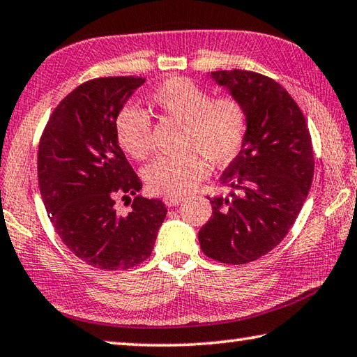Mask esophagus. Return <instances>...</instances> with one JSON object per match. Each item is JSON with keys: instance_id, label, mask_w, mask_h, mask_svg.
<instances>
[{"instance_id": "esophagus-1", "label": "esophagus", "mask_w": 357, "mask_h": 357, "mask_svg": "<svg viewBox=\"0 0 357 357\" xmlns=\"http://www.w3.org/2000/svg\"><path fill=\"white\" fill-rule=\"evenodd\" d=\"M183 201H184L183 197H165V198H164V203H165L168 207L178 206V204L183 203Z\"/></svg>"}]
</instances>
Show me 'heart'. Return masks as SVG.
Segmentation results:
<instances>
[{"label": "heart", "mask_w": 357, "mask_h": 357, "mask_svg": "<svg viewBox=\"0 0 357 357\" xmlns=\"http://www.w3.org/2000/svg\"><path fill=\"white\" fill-rule=\"evenodd\" d=\"M151 106L168 119L184 123V150L178 158H158L144 170L153 193L181 197L189 193L209 173V164L228 165L241 154L248 114L243 102L232 95L212 98L195 81L173 76L162 81L150 95ZM115 137L123 151L137 160L151 153V120L137 106H123L114 121Z\"/></svg>", "instance_id": "heart-1"}]
</instances>
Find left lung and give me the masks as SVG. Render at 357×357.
I'll list each match as a JSON object with an SVG mask.
<instances>
[{
	"label": "left lung",
	"mask_w": 357,
	"mask_h": 357,
	"mask_svg": "<svg viewBox=\"0 0 357 357\" xmlns=\"http://www.w3.org/2000/svg\"><path fill=\"white\" fill-rule=\"evenodd\" d=\"M243 102V148L220 178L229 197L209 198L212 217L198 232L207 257L241 265L280 245L300 213L314 178L306 119L281 84L248 70L211 71Z\"/></svg>",
	"instance_id": "obj_1"
}]
</instances>
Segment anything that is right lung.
Returning <instances> with one entry per match:
<instances>
[{"label":"right lung","instance_id":"right-lung-1","mask_svg":"<svg viewBox=\"0 0 357 357\" xmlns=\"http://www.w3.org/2000/svg\"><path fill=\"white\" fill-rule=\"evenodd\" d=\"M144 82L109 76L81 84L57 105L38 145V187L51 223L76 257L105 271L150 257L167 215L160 199L137 195L142 181L115 137V115ZM120 196L132 203L128 216L116 212Z\"/></svg>","mask_w":357,"mask_h":357}]
</instances>
